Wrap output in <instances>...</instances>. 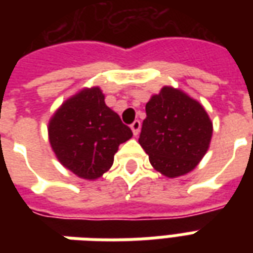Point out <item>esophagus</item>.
<instances>
[{
	"mask_svg": "<svg viewBox=\"0 0 253 253\" xmlns=\"http://www.w3.org/2000/svg\"><path fill=\"white\" fill-rule=\"evenodd\" d=\"M131 130L134 135H138L139 134V130H141V122L139 121H134L131 123Z\"/></svg>",
	"mask_w": 253,
	"mask_h": 253,
	"instance_id": "esophagus-1",
	"label": "esophagus"
}]
</instances>
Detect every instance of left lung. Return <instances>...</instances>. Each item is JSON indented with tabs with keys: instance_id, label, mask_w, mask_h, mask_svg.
<instances>
[{
	"instance_id": "1",
	"label": "left lung",
	"mask_w": 253,
	"mask_h": 253,
	"mask_svg": "<svg viewBox=\"0 0 253 253\" xmlns=\"http://www.w3.org/2000/svg\"><path fill=\"white\" fill-rule=\"evenodd\" d=\"M211 135L212 123L203 105L180 89L164 86L146 103L138 142L154 169L173 179L199 164Z\"/></svg>"
}]
</instances>
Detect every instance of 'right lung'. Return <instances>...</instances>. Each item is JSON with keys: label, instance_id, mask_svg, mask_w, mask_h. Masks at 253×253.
Listing matches in <instances>:
<instances>
[{"label": "right lung", "instance_id": "obj_1", "mask_svg": "<svg viewBox=\"0 0 253 253\" xmlns=\"http://www.w3.org/2000/svg\"><path fill=\"white\" fill-rule=\"evenodd\" d=\"M131 137L130 127L105 105L99 86L67 99L48 122V139L59 163L86 180L110 169L119 145Z\"/></svg>", "mask_w": 253, "mask_h": 253}]
</instances>
